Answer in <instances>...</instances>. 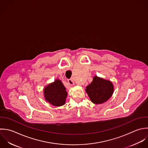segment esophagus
<instances>
[{
	"mask_svg": "<svg viewBox=\"0 0 148 148\" xmlns=\"http://www.w3.org/2000/svg\"><path fill=\"white\" fill-rule=\"evenodd\" d=\"M67 81H68V83L69 84V85H70L71 86H73L74 85V82H73V79H68Z\"/></svg>",
	"mask_w": 148,
	"mask_h": 148,
	"instance_id": "34e87169",
	"label": "esophagus"
}]
</instances>
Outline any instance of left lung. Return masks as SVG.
<instances>
[{
	"label": "left lung",
	"mask_w": 148,
	"mask_h": 148,
	"mask_svg": "<svg viewBox=\"0 0 148 148\" xmlns=\"http://www.w3.org/2000/svg\"><path fill=\"white\" fill-rule=\"evenodd\" d=\"M85 90L93 103L102 104L112 95L114 85L108 80L95 76L91 84L86 87Z\"/></svg>",
	"instance_id": "obj_1"
}]
</instances>
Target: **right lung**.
<instances>
[{"instance_id":"add662e5","label":"right lung","mask_w":148,"mask_h":148,"mask_svg":"<svg viewBox=\"0 0 148 148\" xmlns=\"http://www.w3.org/2000/svg\"><path fill=\"white\" fill-rule=\"evenodd\" d=\"M44 95L47 101L54 106L59 107L65 104L67 92L62 81L57 79L45 87Z\"/></svg>"}]
</instances>
